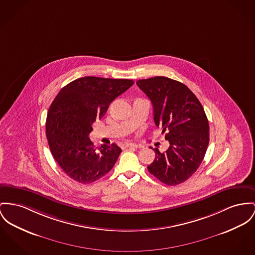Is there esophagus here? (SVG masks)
<instances>
[{"label":"esophagus","instance_id":"esophagus-1","mask_svg":"<svg viewBox=\"0 0 255 255\" xmlns=\"http://www.w3.org/2000/svg\"><path fill=\"white\" fill-rule=\"evenodd\" d=\"M123 147H124V148H132V149H137V148H138L137 145H135V144H131V143H126V144L123 145Z\"/></svg>","mask_w":255,"mask_h":255}]
</instances>
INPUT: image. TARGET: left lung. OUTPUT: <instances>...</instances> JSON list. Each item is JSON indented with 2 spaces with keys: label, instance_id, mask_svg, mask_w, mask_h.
Wrapping results in <instances>:
<instances>
[{
  "label": "left lung",
  "instance_id": "obj_1",
  "mask_svg": "<svg viewBox=\"0 0 255 255\" xmlns=\"http://www.w3.org/2000/svg\"><path fill=\"white\" fill-rule=\"evenodd\" d=\"M137 86L153 107V121L162 128L169 148L148 166L149 172L167 186L184 183L195 173L209 145V122L203 106L187 86L164 76L141 79Z\"/></svg>",
  "mask_w": 255,
  "mask_h": 255
}]
</instances>
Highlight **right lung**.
<instances>
[{
	"mask_svg": "<svg viewBox=\"0 0 255 255\" xmlns=\"http://www.w3.org/2000/svg\"><path fill=\"white\" fill-rule=\"evenodd\" d=\"M133 85L130 79L94 76L78 78L65 86L50 105L46 136L52 155L72 180L90 184L115 165L122 152L116 144L95 148L89 134L110 103Z\"/></svg>",
	"mask_w": 255,
	"mask_h": 255,
	"instance_id": "1",
	"label": "right lung"
}]
</instances>
